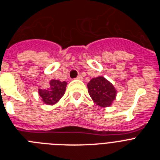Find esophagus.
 I'll use <instances>...</instances> for the list:
<instances>
[{"mask_svg": "<svg viewBox=\"0 0 160 160\" xmlns=\"http://www.w3.org/2000/svg\"><path fill=\"white\" fill-rule=\"evenodd\" d=\"M77 79H78V80H82V76L81 75V74H79L78 76L77 77Z\"/></svg>", "mask_w": 160, "mask_h": 160, "instance_id": "1", "label": "esophagus"}]
</instances>
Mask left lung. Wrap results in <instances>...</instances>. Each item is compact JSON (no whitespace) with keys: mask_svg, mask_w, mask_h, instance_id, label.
Returning <instances> with one entry per match:
<instances>
[{"mask_svg":"<svg viewBox=\"0 0 160 160\" xmlns=\"http://www.w3.org/2000/svg\"><path fill=\"white\" fill-rule=\"evenodd\" d=\"M88 92L93 101L102 107H108L115 99L117 91L104 77L92 78L87 84Z\"/></svg>","mask_w":160,"mask_h":160,"instance_id":"8db88e82","label":"left lung"}]
</instances>
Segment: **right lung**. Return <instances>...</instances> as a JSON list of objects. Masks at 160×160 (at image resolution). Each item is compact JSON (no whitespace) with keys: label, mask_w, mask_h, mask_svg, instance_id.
<instances>
[{"label":"right lung","mask_w":160,"mask_h":160,"mask_svg":"<svg viewBox=\"0 0 160 160\" xmlns=\"http://www.w3.org/2000/svg\"><path fill=\"white\" fill-rule=\"evenodd\" d=\"M66 85V82H60L59 80L52 79L49 82V87L47 89H38V94L46 104L54 105L64 95Z\"/></svg>","instance_id":"obj_1"}]
</instances>
